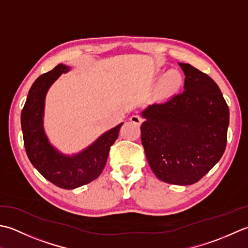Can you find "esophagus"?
Masks as SVG:
<instances>
[{"mask_svg":"<svg viewBox=\"0 0 248 248\" xmlns=\"http://www.w3.org/2000/svg\"><path fill=\"white\" fill-rule=\"evenodd\" d=\"M130 122L134 123L135 125H140L141 123H142V118H141L138 114H134L130 117Z\"/></svg>","mask_w":248,"mask_h":248,"instance_id":"obj_1","label":"esophagus"}]
</instances>
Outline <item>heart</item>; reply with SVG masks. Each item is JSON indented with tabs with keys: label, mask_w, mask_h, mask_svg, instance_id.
Masks as SVG:
<instances>
[{
	"label": "heart",
	"mask_w": 248,
	"mask_h": 248,
	"mask_svg": "<svg viewBox=\"0 0 248 248\" xmlns=\"http://www.w3.org/2000/svg\"><path fill=\"white\" fill-rule=\"evenodd\" d=\"M163 74H164V70L158 69L156 70L154 76L157 78V77H160ZM183 81H184V78H183V75L181 74V72H179L178 69H170L164 75L163 79H161L160 88L165 93L171 94V93L176 92V91L182 87Z\"/></svg>",
	"instance_id": "b5f03b06"
}]
</instances>
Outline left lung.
I'll return each instance as SVG.
<instances>
[{
    "label": "left lung",
    "instance_id": "1",
    "mask_svg": "<svg viewBox=\"0 0 248 248\" xmlns=\"http://www.w3.org/2000/svg\"><path fill=\"white\" fill-rule=\"evenodd\" d=\"M184 91L149 105L141 115V142L151 169L169 184L198 182L223 156L229 108L214 80L189 64L179 63Z\"/></svg>",
    "mask_w": 248,
    "mask_h": 248
}]
</instances>
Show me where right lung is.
<instances>
[{
    "mask_svg": "<svg viewBox=\"0 0 248 248\" xmlns=\"http://www.w3.org/2000/svg\"><path fill=\"white\" fill-rule=\"evenodd\" d=\"M72 69L59 64L35 80L21 112V128L28 157L45 179L58 187L74 189L97 179L107 161L110 146L118 139L123 123L105 131L87 148L64 154L50 142L44 128L45 100L50 87L62 74Z\"/></svg>",
    "mask_w": 248,
    "mask_h": 248,
    "instance_id": "right-lung-1",
    "label": "right lung"
}]
</instances>
